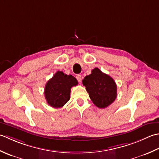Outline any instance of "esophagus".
I'll return each mask as SVG.
<instances>
[{"mask_svg": "<svg viewBox=\"0 0 159 159\" xmlns=\"http://www.w3.org/2000/svg\"><path fill=\"white\" fill-rule=\"evenodd\" d=\"M76 78H77V81H78L79 82H80L81 81H82V76L81 75H76Z\"/></svg>", "mask_w": 159, "mask_h": 159, "instance_id": "1", "label": "esophagus"}]
</instances>
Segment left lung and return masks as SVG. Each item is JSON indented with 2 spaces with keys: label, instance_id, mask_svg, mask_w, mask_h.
<instances>
[{
  "label": "left lung",
  "instance_id": "8db88e82",
  "mask_svg": "<svg viewBox=\"0 0 159 159\" xmlns=\"http://www.w3.org/2000/svg\"><path fill=\"white\" fill-rule=\"evenodd\" d=\"M91 74L84 77L82 84L85 86L91 101L99 108H105L116 98V85L111 76L95 68Z\"/></svg>",
  "mask_w": 159,
  "mask_h": 159
}]
</instances>
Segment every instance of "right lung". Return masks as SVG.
<instances>
[{"label":"right lung","mask_w":159,"mask_h":159,"mask_svg":"<svg viewBox=\"0 0 159 159\" xmlns=\"http://www.w3.org/2000/svg\"><path fill=\"white\" fill-rule=\"evenodd\" d=\"M78 82L71 75L57 71L46 84L44 95L48 105L53 108H61L70 99V89Z\"/></svg>","instance_id":"right-lung-1"}]
</instances>
